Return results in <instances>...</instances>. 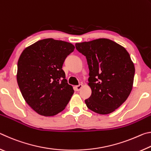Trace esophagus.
I'll list each match as a JSON object with an SVG mask.
<instances>
[{
    "label": "esophagus",
    "mask_w": 151,
    "mask_h": 151,
    "mask_svg": "<svg viewBox=\"0 0 151 151\" xmlns=\"http://www.w3.org/2000/svg\"><path fill=\"white\" fill-rule=\"evenodd\" d=\"M83 85H82V84H80V85H79L76 86H75L76 91H79L82 88H83Z\"/></svg>",
    "instance_id": "obj_1"
}]
</instances>
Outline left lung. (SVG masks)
Segmentation results:
<instances>
[{"label": "left lung", "instance_id": "8db88e82", "mask_svg": "<svg viewBox=\"0 0 151 151\" xmlns=\"http://www.w3.org/2000/svg\"><path fill=\"white\" fill-rule=\"evenodd\" d=\"M89 68L88 85L92 94L85 103L94 112L107 114L127 100L133 85L135 68L129 53L118 43L99 39L76 43Z\"/></svg>", "mask_w": 151, "mask_h": 151}]
</instances>
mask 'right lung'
<instances>
[{
    "mask_svg": "<svg viewBox=\"0 0 151 151\" xmlns=\"http://www.w3.org/2000/svg\"><path fill=\"white\" fill-rule=\"evenodd\" d=\"M75 48L70 42L46 39L30 45L20 55L18 85L27 103L39 114L55 116L69 102L74 90L62 68Z\"/></svg>",
    "mask_w": 151,
    "mask_h": 151,
    "instance_id": "add662e5",
    "label": "right lung"
}]
</instances>
